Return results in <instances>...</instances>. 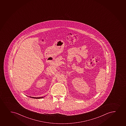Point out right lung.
I'll list each match as a JSON object with an SVG mask.
<instances>
[{
	"label": "right lung",
	"instance_id": "obj_1",
	"mask_svg": "<svg viewBox=\"0 0 126 126\" xmlns=\"http://www.w3.org/2000/svg\"><path fill=\"white\" fill-rule=\"evenodd\" d=\"M30 97H32V98H36V99H39V98H43V97H30Z\"/></svg>",
	"mask_w": 126,
	"mask_h": 126
}]
</instances>
